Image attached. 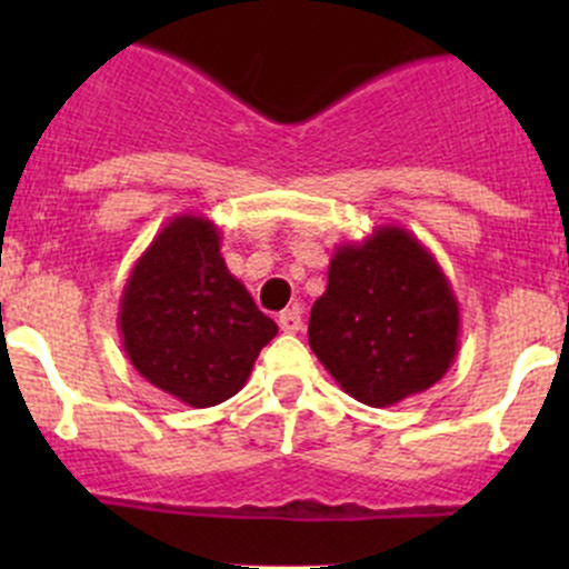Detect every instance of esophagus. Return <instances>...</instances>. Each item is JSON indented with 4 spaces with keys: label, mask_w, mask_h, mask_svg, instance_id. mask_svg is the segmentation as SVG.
Returning <instances> with one entry per match:
<instances>
[{
    "label": "esophagus",
    "mask_w": 569,
    "mask_h": 569,
    "mask_svg": "<svg viewBox=\"0 0 569 569\" xmlns=\"http://www.w3.org/2000/svg\"><path fill=\"white\" fill-rule=\"evenodd\" d=\"M278 325L283 332H300L302 330V317L300 308H291V311H283L278 317Z\"/></svg>",
    "instance_id": "1"
}]
</instances>
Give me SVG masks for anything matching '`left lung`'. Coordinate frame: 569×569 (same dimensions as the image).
I'll return each mask as SVG.
<instances>
[{
    "instance_id": "8db88e82",
    "label": "left lung",
    "mask_w": 569,
    "mask_h": 569,
    "mask_svg": "<svg viewBox=\"0 0 569 569\" xmlns=\"http://www.w3.org/2000/svg\"><path fill=\"white\" fill-rule=\"evenodd\" d=\"M308 343L332 380L371 407L432 388L460 349V306L435 256L399 226L336 248Z\"/></svg>"
}]
</instances>
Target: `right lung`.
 Wrapping results in <instances>:
<instances>
[{
  "instance_id": "right-lung-1",
  "label": "right lung",
  "mask_w": 569,
  "mask_h": 569,
  "mask_svg": "<svg viewBox=\"0 0 569 569\" xmlns=\"http://www.w3.org/2000/svg\"><path fill=\"white\" fill-rule=\"evenodd\" d=\"M118 330L131 366L189 407L242 391L258 352L278 336L228 272L220 228L200 214L173 217L137 258Z\"/></svg>"
}]
</instances>
